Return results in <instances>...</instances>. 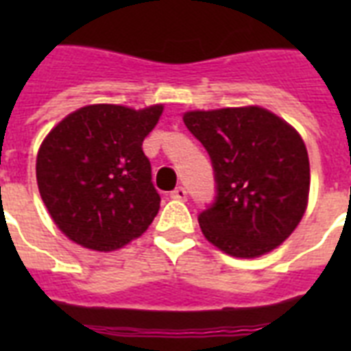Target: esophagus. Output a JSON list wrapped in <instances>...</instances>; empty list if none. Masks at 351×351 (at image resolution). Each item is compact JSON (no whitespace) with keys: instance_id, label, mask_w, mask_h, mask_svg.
<instances>
[{"instance_id":"1","label":"esophagus","mask_w":351,"mask_h":351,"mask_svg":"<svg viewBox=\"0 0 351 351\" xmlns=\"http://www.w3.org/2000/svg\"><path fill=\"white\" fill-rule=\"evenodd\" d=\"M171 198H173V200H186L187 191L184 187H176L175 191H171Z\"/></svg>"}]
</instances>
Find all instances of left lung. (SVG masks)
<instances>
[{
	"label": "left lung",
	"instance_id": "8db88e82",
	"mask_svg": "<svg viewBox=\"0 0 351 351\" xmlns=\"http://www.w3.org/2000/svg\"><path fill=\"white\" fill-rule=\"evenodd\" d=\"M208 149L217 202L198 217L204 237L237 258L282 244L308 208L310 160L295 127L258 106L184 112Z\"/></svg>",
	"mask_w": 351,
	"mask_h": 351
}]
</instances>
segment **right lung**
Instances as JSON below:
<instances>
[{
	"label": "right lung",
	"mask_w": 351,
	"mask_h": 351,
	"mask_svg": "<svg viewBox=\"0 0 351 351\" xmlns=\"http://www.w3.org/2000/svg\"><path fill=\"white\" fill-rule=\"evenodd\" d=\"M164 104L132 109L93 104L58 121L36 156L47 211L69 240L117 251L147 230L160 209L142 142Z\"/></svg>",
	"instance_id": "add662e5"
}]
</instances>
